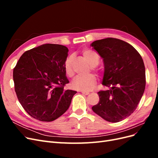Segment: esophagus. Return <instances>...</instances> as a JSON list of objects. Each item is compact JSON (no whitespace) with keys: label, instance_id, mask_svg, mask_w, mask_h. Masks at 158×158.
<instances>
[{"label":"esophagus","instance_id":"esophagus-1","mask_svg":"<svg viewBox=\"0 0 158 158\" xmlns=\"http://www.w3.org/2000/svg\"><path fill=\"white\" fill-rule=\"evenodd\" d=\"M81 93L85 95H88L89 94L88 92H85V91H81Z\"/></svg>","mask_w":158,"mask_h":158}]
</instances>
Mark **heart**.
Listing matches in <instances>:
<instances>
[{"label": "heart", "mask_w": 158, "mask_h": 158, "mask_svg": "<svg viewBox=\"0 0 158 158\" xmlns=\"http://www.w3.org/2000/svg\"><path fill=\"white\" fill-rule=\"evenodd\" d=\"M82 53L85 59L88 60L89 64L92 66L91 68H92L93 70H95L94 66H97L99 61L98 55L89 50H84ZM73 64V56L70 55L66 58L64 62L65 73L69 77H73L74 76ZM96 84V77L94 74H90L84 76H78L73 81V84H72V86L76 89L82 91H91L95 88Z\"/></svg>", "instance_id": "b5f03b06"}]
</instances>
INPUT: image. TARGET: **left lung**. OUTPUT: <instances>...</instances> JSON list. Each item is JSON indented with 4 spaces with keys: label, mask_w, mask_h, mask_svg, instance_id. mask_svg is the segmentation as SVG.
<instances>
[{
    "label": "left lung",
    "mask_w": 158,
    "mask_h": 158,
    "mask_svg": "<svg viewBox=\"0 0 158 158\" xmlns=\"http://www.w3.org/2000/svg\"><path fill=\"white\" fill-rule=\"evenodd\" d=\"M90 45L103 59L102 84L109 88L98 93L99 102L93 111L107 121H121L135 111L144 94V61L131 45L116 38L97 40Z\"/></svg>",
    "instance_id": "8db88e82"
}]
</instances>
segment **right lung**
Listing matches in <instances>:
<instances>
[{
	"mask_svg": "<svg viewBox=\"0 0 158 158\" xmlns=\"http://www.w3.org/2000/svg\"><path fill=\"white\" fill-rule=\"evenodd\" d=\"M68 52L64 45H41L26 51L14 69L19 102L37 120L50 122L60 117L77 92L64 88L69 83L64 70Z\"/></svg>",
	"mask_w": 158,
	"mask_h": 158,
	"instance_id": "1",
	"label": "right lung"
}]
</instances>
